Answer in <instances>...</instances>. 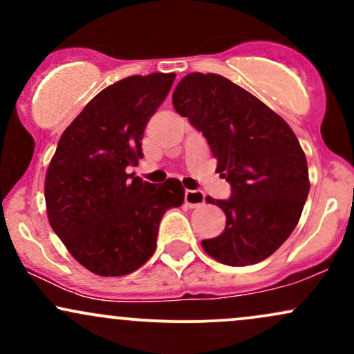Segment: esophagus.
<instances>
[{"label": "esophagus", "instance_id": "esophagus-1", "mask_svg": "<svg viewBox=\"0 0 354 354\" xmlns=\"http://www.w3.org/2000/svg\"><path fill=\"white\" fill-rule=\"evenodd\" d=\"M185 203L189 208H196L205 203V193L200 189H186L185 191Z\"/></svg>", "mask_w": 354, "mask_h": 354}]
</instances>
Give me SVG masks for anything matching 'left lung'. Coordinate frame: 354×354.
Wrapping results in <instances>:
<instances>
[{
  "instance_id": "1",
  "label": "left lung",
  "mask_w": 354,
  "mask_h": 354,
  "mask_svg": "<svg viewBox=\"0 0 354 354\" xmlns=\"http://www.w3.org/2000/svg\"><path fill=\"white\" fill-rule=\"evenodd\" d=\"M173 106L203 133L231 185V198L213 200L226 226L203 250L228 266H248L271 256L298 225L310 178L304 151L290 124L263 101L214 73L186 75Z\"/></svg>"
}]
</instances>
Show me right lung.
Instances as JSON below:
<instances>
[{"label": "right lung", "instance_id": "add662e5", "mask_svg": "<svg viewBox=\"0 0 354 354\" xmlns=\"http://www.w3.org/2000/svg\"><path fill=\"white\" fill-rule=\"evenodd\" d=\"M174 73L128 76L100 91L64 129L44 180L46 213L73 258L91 273L123 276L156 250L166 209L185 201L180 180L151 185L128 174L145 128Z\"/></svg>", "mask_w": 354, "mask_h": 354}]
</instances>
